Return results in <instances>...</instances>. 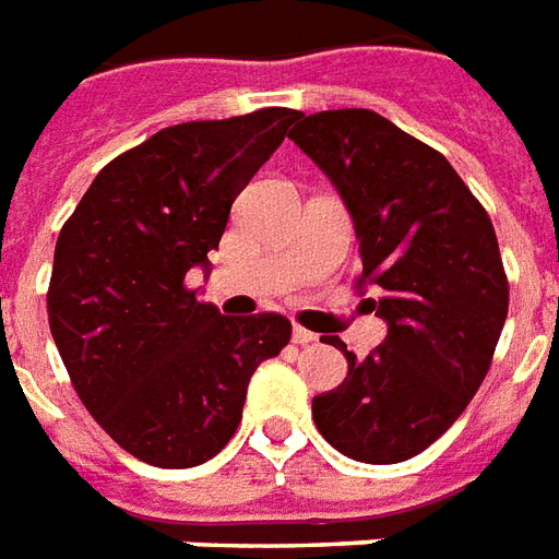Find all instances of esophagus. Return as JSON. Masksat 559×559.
I'll return each instance as SVG.
<instances>
[{
	"label": "esophagus",
	"instance_id": "1",
	"mask_svg": "<svg viewBox=\"0 0 559 559\" xmlns=\"http://www.w3.org/2000/svg\"><path fill=\"white\" fill-rule=\"evenodd\" d=\"M293 341H296L299 347H308V344H314L317 335H314V332H308V329L296 326V329H293Z\"/></svg>",
	"mask_w": 559,
	"mask_h": 559
}]
</instances>
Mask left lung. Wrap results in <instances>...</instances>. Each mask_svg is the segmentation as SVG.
Returning a JSON list of instances; mask_svg holds the SVG:
<instances>
[{"mask_svg":"<svg viewBox=\"0 0 559 559\" xmlns=\"http://www.w3.org/2000/svg\"><path fill=\"white\" fill-rule=\"evenodd\" d=\"M290 140L350 209L362 281L380 287L386 341L365 359L341 338L347 380L311 404L329 443L399 464L449 431L479 392L509 311L488 212L428 143L362 107L296 116Z\"/></svg>","mask_w":559,"mask_h":559,"instance_id":"left-lung-1","label":"left lung"}]
</instances>
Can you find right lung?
Instances as JSON below:
<instances>
[{
	"label": "right lung",
	"mask_w": 559,
	"mask_h": 559,
	"mask_svg": "<svg viewBox=\"0 0 559 559\" xmlns=\"http://www.w3.org/2000/svg\"><path fill=\"white\" fill-rule=\"evenodd\" d=\"M299 110L182 122L104 167L62 224L47 320L92 419L152 467L230 443L257 365L290 344L281 314L224 317L185 275L206 266L233 200Z\"/></svg>",
	"instance_id": "1"
}]
</instances>
